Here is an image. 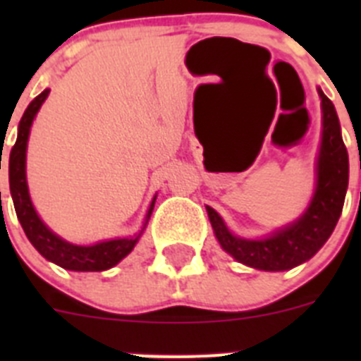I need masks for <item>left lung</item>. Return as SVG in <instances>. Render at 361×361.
Here are the masks:
<instances>
[{"mask_svg": "<svg viewBox=\"0 0 361 361\" xmlns=\"http://www.w3.org/2000/svg\"><path fill=\"white\" fill-rule=\"evenodd\" d=\"M322 111H324V132L318 155V183L314 197L307 212L295 224L280 229L269 238L245 240L229 233L219 213L208 209L220 245L235 260L264 271H286L314 257L322 245L331 237L345 200L349 184V157L343 145L336 110L322 90Z\"/></svg>", "mask_w": 361, "mask_h": 361, "instance_id": "8db88e82", "label": "left lung"}]
</instances>
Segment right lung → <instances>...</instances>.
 <instances>
[{
    "label": "right lung",
    "mask_w": 361,
    "mask_h": 361,
    "mask_svg": "<svg viewBox=\"0 0 361 361\" xmlns=\"http://www.w3.org/2000/svg\"><path fill=\"white\" fill-rule=\"evenodd\" d=\"M50 90H44L37 95L28 108L25 110L21 123H19L18 130V141L12 146L11 157H8V180H11V193L12 200H14L16 215H18L21 228H23L25 235L32 245L43 255L47 260L57 264V266L65 267L70 271H104L116 266L121 262L130 251L133 250V245L137 244L139 237L135 238H117V240H106L99 242L95 245H73L68 242L61 240V238L54 235L47 226L43 224L37 216L36 209L30 202V195H28L27 188V177H25V157H27V141L28 133H30L32 121L36 117L37 110L41 108L43 101L47 99ZM153 199L149 212L146 215V222H148L149 215H152Z\"/></svg>",
    "instance_id": "add662e5"
}]
</instances>
